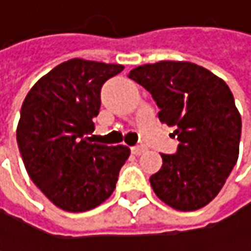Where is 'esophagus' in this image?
<instances>
[{"label":"esophagus","instance_id":"obj_1","mask_svg":"<svg viewBox=\"0 0 251 251\" xmlns=\"http://www.w3.org/2000/svg\"><path fill=\"white\" fill-rule=\"evenodd\" d=\"M130 151H132V154H135V155H141L142 152L147 151V148H145L144 145H135V147L130 148Z\"/></svg>","mask_w":251,"mask_h":251}]
</instances>
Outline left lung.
<instances>
[{"mask_svg": "<svg viewBox=\"0 0 251 251\" xmlns=\"http://www.w3.org/2000/svg\"><path fill=\"white\" fill-rule=\"evenodd\" d=\"M127 76L150 91L178 139L176 154H161V169L150 177L155 195L178 211L208 205L238 158L241 116L226 81L176 61L141 65Z\"/></svg>", "mask_w": 251, "mask_h": 251, "instance_id": "1", "label": "left lung"}]
</instances>
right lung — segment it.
Here are the masks:
<instances>
[{"mask_svg":"<svg viewBox=\"0 0 251 251\" xmlns=\"http://www.w3.org/2000/svg\"><path fill=\"white\" fill-rule=\"evenodd\" d=\"M116 64L70 59L42 76L25 96L17 144L33 183L58 208L90 211L115 190L130 150L87 136L94 130L103 84L124 71Z\"/></svg>","mask_w":251,"mask_h":251,"instance_id":"1","label":"right lung"}]
</instances>
